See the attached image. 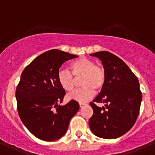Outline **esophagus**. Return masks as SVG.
<instances>
[{
	"label": "esophagus",
	"instance_id": "esophagus-1",
	"mask_svg": "<svg viewBox=\"0 0 155 155\" xmlns=\"http://www.w3.org/2000/svg\"><path fill=\"white\" fill-rule=\"evenodd\" d=\"M85 105H86V104H85V103H82V102H79V107H80V108H82V107L85 106Z\"/></svg>",
	"mask_w": 155,
	"mask_h": 155
}]
</instances>
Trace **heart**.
<instances>
[{"instance_id": "b5f03b06", "label": "heart", "mask_w": 155, "mask_h": 155, "mask_svg": "<svg viewBox=\"0 0 155 155\" xmlns=\"http://www.w3.org/2000/svg\"><path fill=\"white\" fill-rule=\"evenodd\" d=\"M71 73L67 70H60L57 74L59 84L64 90L72 91L74 89L76 79H80V86L82 88L76 89L67 95L69 100L78 102H86L92 97L95 89L101 90L106 80L104 68L95 65L93 60L86 57H81L70 65Z\"/></svg>"}]
</instances>
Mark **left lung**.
<instances>
[{
    "label": "left lung",
    "mask_w": 155,
    "mask_h": 155,
    "mask_svg": "<svg viewBox=\"0 0 155 155\" xmlns=\"http://www.w3.org/2000/svg\"><path fill=\"white\" fill-rule=\"evenodd\" d=\"M102 61L106 80L100 93L91 102L93 115L91 131L102 138L113 139L128 132L136 121L142 93L136 76L124 61L108 51L90 54ZM104 103L101 108L94 104Z\"/></svg>",
    "instance_id": "8db88e82"
}]
</instances>
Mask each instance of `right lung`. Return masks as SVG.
Listing matches in <instances>:
<instances>
[{
	"instance_id": "obj_1",
	"label": "right lung",
	"mask_w": 155,
	"mask_h": 155,
	"mask_svg": "<svg viewBox=\"0 0 155 155\" xmlns=\"http://www.w3.org/2000/svg\"><path fill=\"white\" fill-rule=\"evenodd\" d=\"M76 57L60 50H49L23 71L16 89L17 112L26 128L39 139L52 141L63 137L79 111L76 101L59 105L66 92L57 80L62 64Z\"/></svg>"
}]
</instances>
